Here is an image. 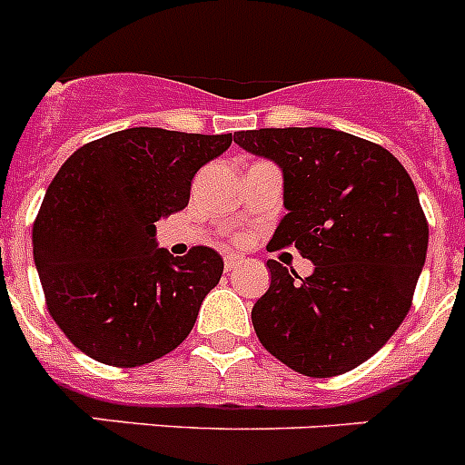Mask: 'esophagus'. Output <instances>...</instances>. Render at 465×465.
<instances>
[{"mask_svg": "<svg viewBox=\"0 0 465 465\" xmlns=\"http://www.w3.org/2000/svg\"><path fill=\"white\" fill-rule=\"evenodd\" d=\"M244 262V258L240 256V253H228V256L223 258V265H225V272H230V270H235L237 265H242Z\"/></svg>", "mask_w": 465, "mask_h": 465, "instance_id": "1", "label": "esophagus"}]
</instances>
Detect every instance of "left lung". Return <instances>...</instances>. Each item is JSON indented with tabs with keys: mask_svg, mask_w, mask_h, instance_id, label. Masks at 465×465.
I'll return each instance as SVG.
<instances>
[{
	"mask_svg": "<svg viewBox=\"0 0 465 465\" xmlns=\"http://www.w3.org/2000/svg\"><path fill=\"white\" fill-rule=\"evenodd\" d=\"M249 153L283 172L289 213L270 246H293L310 277L268 261V293L253 331L274 359L307 377L354 371L391 338L412 307L429 249L417 188L384 146L331 127L237 133Z\"/></svg>",
	"mask_w": 465,
	"mask_h": 465,
	"instance_id": "obj_1",
	"label": "left lung"
}]
</instances>
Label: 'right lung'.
<instances>
[{"mask_svg": "<svg viewBox=\"0 0 465 465\" xmlns=\"http://www.w3.org/2000/svg\"><path fill=\"white\" fill-rule=\"evenodd\" d=\"M232 134L130 127L74 151L48 186L32 252L53 322L90 359L137 368L193 331L223 258L158 249L155 221L182 212L197 170Z\"/></svg>", "mask_w": 465, "mask_h": 465, "instance_id": "right-lung-1", "label": "right lung"}]
</instances>
